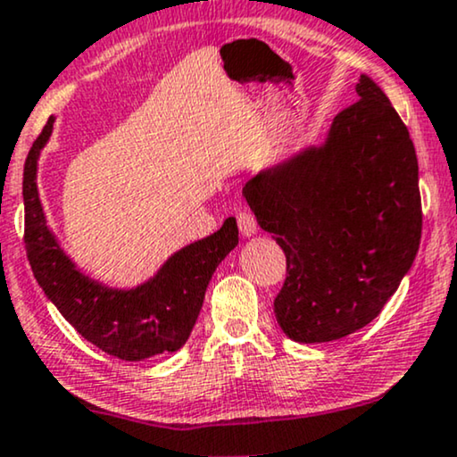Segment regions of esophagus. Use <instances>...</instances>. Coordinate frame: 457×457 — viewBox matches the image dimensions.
<instances>
[{
	"label": "esophagus",
	"instance_id": "1",
	"mask_svg": "<svg viewBox=\"0 0 457 457\" xmlns=\"http://www.w3.org/2000/svg\"><path fill=\"white\" fill-rule=\"evenodd\" d=\"M236 219H238V228H240L242 236L257 234V219H255V215H253L251 211L240 209L238 215H236Z\"/></svg>",
	"mask_w": 457,
	"mask_h": 457
}]
</instances>
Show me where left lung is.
<instances>
[{"instance_id":"8db88e82","label":"left lung","mask_w":457,"mask_h":457,"mask_svg":"<svg viewBox=\"0 0 457 457\" xmlns=\"http://www.w3.org/2000/svg\"><path fill=\"white\" fill-rule=\"evenodd\" d=\"M322 147L259 172L242 194L278 242L287 278L276 320L302 344L333 342L378 319L418 255V155L405 122L367 75Z\"/></svg>"}]
</instances>
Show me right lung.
<instances>
[{"label":"right lung","instance_id":"1","mask_svg":"<svg viewBox=\"0 0 457 457\" xmlns=\"http://www.w3.org/2000/svg\"><path fill=\"white\" fill-rule=\"evenodd\" d=\"M52 122L54 118H48L33 141L22 170L25 251L37 285L69 325L109 356L137 362L179 350L198 320L212 271L238 245L236 219H225L219 232L181 248L152 280L132 291H113L90 280L61 251L39 202L37 158Z\"/></svg>","mask_w":457,"mask_h":457}]
</instances>
